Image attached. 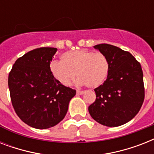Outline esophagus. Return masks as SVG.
Here are the masks:
<instances>
[{
    "label": "esophagus",
    "instance_id": "esophagus-1",
    "mask_svg": "<svg viewBox=\"0 0 154 154\" xmlns=\"http://www.w3.org/2000/svg\"><path fill=\"white\" fill-rule=\"evenodd\" d=\"M84 93H85L84 91H80V90H77V95H82V94H83Z\"/></svg>",
    "mask_w": 154,
    "mask_h": 154
}]
</instances>
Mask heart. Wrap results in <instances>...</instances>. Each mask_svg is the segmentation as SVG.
<instances>
[{"instance_id": "heart-1", "label": "heart", "mask_w": 154, "mask_h": 154, "mask_svg": "<svg viewBox=\"0 0 154 154\" xmlns=\"http://www.w3.org/2000/svg\"><path fill=\"white\" fill-rule=\"evenodd\" d=\"M61 61L53 60L49 65L52 75L58 82L65 86L79 78L78 84L89 88H97L104 84L109 73V62L101 53L86 49L64 53Z\"/></svg>"}]
</instances>
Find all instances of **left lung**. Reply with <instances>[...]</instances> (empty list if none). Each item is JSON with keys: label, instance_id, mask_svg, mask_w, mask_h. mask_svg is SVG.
<instances>
[{"label": "left lung", "instance_id": "left-lung-1", "mask_svg": "<svg viewBox=\"0 0 154 154\" xmlns=\"http://www.w3.org/2000/svg\"><path fill=\"white\" fill-rule=\"evenodd\" d=\"M108 58L109 73L94 89L96 100L89 106L91 117L109 127L124 125L134 118L143 104L145 87L141 64L131 53L112 45H97Z\"/></svg>", "mask_w": 154, "mask_h": 154}]
</instances>
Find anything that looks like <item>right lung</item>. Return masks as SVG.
Listing matches in <instances>:
<instances>
[{
	"label": "right lung",
	"mask_w": 154,
	"mask_h": 154,
	"mask_svg": "<svg viewBox=\"0 0 154 154\" xmlns=\"http://www.w3.org/2000/svg\"><path fill=\"white\" fill-rule=\"evenodd\" d=\"M57 49L42 47L16 60L9 74L8 88L16 113L25 124L44 129L64 119L76 90L53 77L49 65Z\"/></svg>",
	"instance_id": "right-lung-1"
}]
</instances>
